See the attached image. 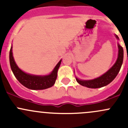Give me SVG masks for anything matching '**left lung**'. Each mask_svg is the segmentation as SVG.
<instances>
[{"mask_svg":"<svg viewBox=\"0 0 128 128\" xmlns=\"http://www.w3.org/2000/svg\"><path fill=\"white\" fill-rule=\"evenodd\" d=\"M116 37L119 39L118 36L116 35ZM118 47L119 49L118 59L110 69H109L104 75L95 79L90 80H81L76 78L77 82L81 86L92 88H100L107 86L112 82L118 75L123 61V49L120 44L118 45Z\"/></svg>","mask_w":128,"mask_h":128,"instance_id":"left-lung-1","label":"left lung"}]
</instances>
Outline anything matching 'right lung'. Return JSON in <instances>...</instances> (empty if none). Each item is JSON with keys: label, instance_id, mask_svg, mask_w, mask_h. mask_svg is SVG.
Here are the masks:
<instances>
[{"label": "right lung", "instance_id": "obj_1", "mask_svg": "<svg viewBox=\"0 0 128 128\" xmlns=\"http://www.w3.org/2000/svg\"><path fill=\"white\" fill-rule=\"evenodd\" d=\"M9 59L12 70L16 79L24 87L32 90H43L53 86L58 76V69L61 63L60 60L52 72L48 76H33L23 72L16 66L12 55V47L10 50Z\"/></svg>", "mask_w": 128, "mask_h": 128}]
</instances>
